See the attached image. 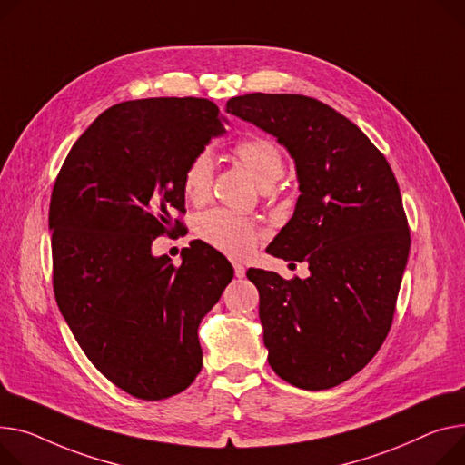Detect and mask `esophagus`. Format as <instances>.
<instances>
[{"label":"esophagus","mask_w":465,"mask_h":465,"mask_svg":"<svg viewBox=\"0 0 465 465\" xmlns=\"http://www.w3.org/2000/svg\"><path fill=\"white\" fill-rule=\"evenodd\" d=\"M233 271H235V276H237V278H242V276H244V272H246L244 265H242V263H239V262H233Z\"/></svg>","instance_id":"1"}]
</instances>
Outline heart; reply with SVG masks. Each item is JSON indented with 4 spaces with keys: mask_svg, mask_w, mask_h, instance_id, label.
<instances>
[{
    "mask_svg": "<svg viewBox=\"0 0 465 465\" xmlns=\"http://www.w3.org/2000/svg\"><path fill=\"white\" fill-rule=\"evenodd\" d=\"M235 157L252 173L262 189H271L284 173V154L272 140L254 136L242 140L235 147ZM214 177V157L203 147L196 151L183 170V193L193 203H202L209 198ZM198 233L203 241L230 256L241 258L252 252L260 230L258 226L224 209H213L200 216Z\"/></svg>",
    "mask_w": 465,
    "mask_h": 465,
    "instance_id": "heart-1",
    "label": "heart"
}]
</instances>
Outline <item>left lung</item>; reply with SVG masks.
<instances>
[{
  "label": "left lung",
  "instance_id": "1",
  "mask_svg": "<svg viewBox=\"0 0 465 465\" xmlns=\"http://www.w3.org/2000/svg\"><path fill=\"white\" fill-rule=\"evenodd\" d=\"M226 112L272 134L295 163L301 196L267 252L306 262V278L249 269L271 368L323 391L344 383L381 348L410 256L394 173L378 147L331 106L302 95L251 93Z\"/></svg>",
  "mask_w": 465,
  "mask_h": 465
}]
</instances>
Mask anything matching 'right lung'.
<instances>
[{"instance_id":"add662e5","label":"right lung","mask_w":465,"mask_h":465,"mask_svg":"<svg viewBox=\"0 0 465 465\" xmlns=\"http://www.w3.org/2000/svg\"><path fill=\"white\" fill-rule=\"evenodd\" d=\"M207 99L157 97L115 104L91 123L55 179L54 293L76 342L114 385L142 400L187 389L202 370L198 327L232 282L233 267L191 244L175 267L151 244L181 228L183 170L226 133Z\"/></svg>"}]
</instances>
